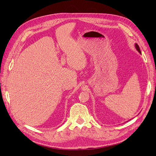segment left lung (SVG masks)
<instances>
[{"instance_id": "8db88e82", "label": "left lung", "mask_w": 156, "mask_h": 156, "mask_svg": "<svg viewBox=\"0 0 156 156\" xmlns=\"http://www.w3.org/2000/svg\"><path fill=\"white\" fill-rule=\"evenodd\" d=\"M135 48L137 49V50L140 53V54H141V51H140V47H139V45L137 44H135Z\"/></svg>"}]
</instances>
